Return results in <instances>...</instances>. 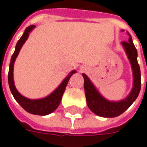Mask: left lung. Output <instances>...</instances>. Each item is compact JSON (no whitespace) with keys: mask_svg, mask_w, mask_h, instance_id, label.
Listing matches in <instances>:
<instances>
[{"mask_svg":"<svg viewBox=\"0 0 147 147\" xmlns=\"http://www.w3.org/2000/svg\"><path fill=\"white\" fill-rule=\"evenodd\" d=\"M34 27L35 26L31 25L30 27H27L25 31H24V34L22 35V37L18 41L17 44L16 45V49H15L14 53L11 56V61H10V64H9L8 81L9 88H10L12 95L14 97V98L16 99V101L21 105L22 108H24L27 112L31 114L45 116V115H48V114L53 113L59 106L60 103H61V98H62V95H63L64 90H65V87L67 86V83L70 80L71 76H72V74L75 73V71H71L70 73L67 75V76L63 80V82L61 83V85L58 86L52 94H50L49 95L45 97L44 98L35 99V100L34 99H29L27 98H25L24 96H23L18 92V90L14 85V80H13L14 62L16 61V58L17 57L21 47L23 46L24 42H26V40L29 36V33ZM62 68H63L62 69L63 71L67 70L68 67L63 66Z\"/></svg>","mask_w":147,"mask_h":147,"instance_id":"left-lung-1","label":"left lung"}]
</instances>
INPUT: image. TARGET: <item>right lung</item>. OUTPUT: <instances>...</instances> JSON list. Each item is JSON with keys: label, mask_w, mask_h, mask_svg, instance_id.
<instances>
[{"label": "right lung", "mask_w": 147, "mask_h": 147, "mask_svg": "<svg viewBox=\"0 0 147 147\" xmlns=\"http://www.w3.org/2000/svg\"><path fill=\"white\" fill-rule=\"evenodd\" d=\"M129 44H127V45L131 48L130 60L131 61L133 68L134 85H133L132 90L130 94V95L127 97L125 100H123L117 103L109 102L96 91L86 75L84 74L83 75L84 78V89H85V93L86 94V97L88 98V101L90 103V105L89 104L88 106L90 109L98 116L103 117H117L129 108L133 102L136 101L137 97L139 96L140 89H141V73H140V68H139L138 61H136L137 59H134L133 57L132 58L130 57L131 55L132 56L134 55V53H136V50L133 45V43H131V38L129 39ZM131 48H133L134 50H133V49L131 50Z\"/></svg>", "instance_id": "1"}]
</instances>
